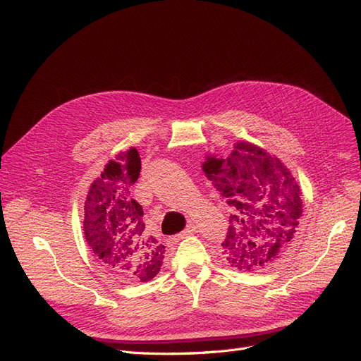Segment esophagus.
<instances>
[{"mask_svg": "<svg viewBox=\"0 0 361 361\" xmlns=\"http://www.w3.org/2000/svg\"><path fill=\"white\" fill-rule=\"evenodd\" d=\"M195 232H197V227H195V226H188L187 228H185V231H182L179 235H178V239H183V238H187L188 235H192V233H195Z\"/></svg>", "mask_w": 361, "mask_h": 361, "instance_id": "esophagus-1", "label": "esophagus"}]
</instances>
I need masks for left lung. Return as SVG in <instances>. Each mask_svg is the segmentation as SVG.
Returning <instances> with one entry per match:
<instances>
[{"mask_svg":"<svg viewBox=\"0 0 361 361\" xmlns=\"http://www.w3.org/2000/svg\"><path fill=\"white\" fill-rule=\"evenodd\" d=\"M206 178L235 211L223 257L241 271L265 268L285 253L302 215L301 190L283 162L247 141L232 154L206 157Z\"/></svg>","mask_w":361,"mask_h":361,"instance_id":"1","label":"left lung"}]
</instances>
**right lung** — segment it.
Returning a JSON list of instances; mask_svg holds the SVG:
<instances>
[{
  "label": "right lung",
  "instance_id": "1",
  "mask_svg": "<svg viewBox=\"0 0 361 361\" xmlns=\"http://www.w3.org/2000/svg\"><path fill=\"white\" fill-rule=\"evenodd\" d=\"M140 170L135 147L120 152L92 183L84 203L87 244L102 267L129 281L154 279L166 255V247L145 227L143 207L130 194Z\"/></svg>",
  "mask_w": 361,
  "mask_h": 361
}]
</instances>
